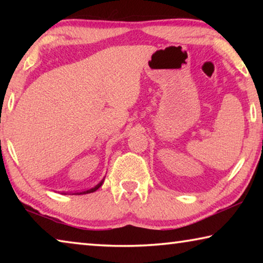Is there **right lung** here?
<instances>
[{"label":"right lung","instance_id":"obj_1","mask_svg":"<svg viewBox=\"0 0 263 263\" xmlns=\"http://www.w3.org/2000/svg\"><path fill=\"white\" fill-rule=\"evenodd\" d=\"M104 179H105V177H104ZM104 179L102 180L99 184H96V185L94 186V188H91V189H88V190H84V191H82V193H78V194H75V195H83V194H90V193H94V191H96L97 189L100 188V186H101L102 184H103Z\"/></svg>","mask_w":263,"mask_h":263}]
</instances>
